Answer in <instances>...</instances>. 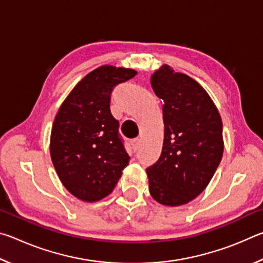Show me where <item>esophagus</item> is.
<instances>
[{
	"label": "esophagus",
	"mask_w": 263,
	"mask_h": 263,
	"mask_svg": "<svg viewBox=\"0 0 263 263\" xmlns=\"http://www.w3.org/2000/svg\"><path fill=\"white\" fill-rule=\"evenodd\" d=\"M131 146H132V149L135 151V152H137V151L139 149V147H140V140L139 139H133L131 141Z\"/></svg>",
	"instance_id": "34e87169"
}]
</instances>
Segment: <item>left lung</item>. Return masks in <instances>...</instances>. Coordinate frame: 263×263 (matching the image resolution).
Here are the masks:
<instances>
[{
    "mask_svg": "<svg viewBox=\"0 0 263 263\" xmlns=\"http://www.w3.org/2000/svg\"><path fill=\"white\" fill-rule=\"evenodd\" d=\"M151 84L163 101L161 155L146 169L149 194L162 205L186 204L211 181L224 152L222 123L211 97L194 79L161 66Z\"/></svg>",
    "mask_w": 263,
    "mask_h": 263,
    "instance_id": "obj_1",
    "label": "left lung"
}]
</instances>
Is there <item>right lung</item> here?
<instances>
[{"label":"right lung","instance_id":"add662e5","mask_svg":"<svg viewBox=\"0 0 263 263\" xmlns=\"http://www.w3.org/2000/svg\"><path fill=\"white\" fill-rule=\"evenodd\" d=\"M135 69L101 66L86 75L61 104L51 132V159L62 184L83 202L108 196L130 157L111 115L114 88Z\"/></svg>","mask_w":263,"mask_h":263}]
</instances>
